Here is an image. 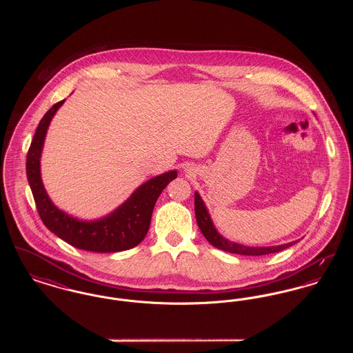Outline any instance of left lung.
Masks as SVG:
<instances>
[{
    "mask_svg": "<svg viewBox=\"0 0 353 353\" xmlns=\"http://www.w3.org/2000/svg\"><path fill=\"white\" fill-rule=\"evenodd\" d=\"M194 213H196L197 225H199L203 236L208 239V242L210 245H213L214 248H217L219 250H223V252L239 254V255H266L271 252L285 250L287 248H290L298 242V241H295V242H290V243L281 245V246H271V248H249V246L230 242V241L225 239L223 236H221L219 232L214 229L212 219L209 217V213H208L199 193H194Z\"/></svg>",
    "mask_w": 353,
    "mask_h": 353,
    "instance_id": "left-lung-1",
    "label": "left lung"
}]
</instances>
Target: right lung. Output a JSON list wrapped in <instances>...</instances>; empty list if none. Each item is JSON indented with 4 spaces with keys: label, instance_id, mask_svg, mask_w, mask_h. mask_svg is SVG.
<instances>
[{
    "label": "right lung",
    "instance_id": "obj_1",
    "mask_svg": "<svg viewBox=\"0 0 353 353\" xmlns=\"http://www.w3.org/2000/svg\"><path fill=\"white\" fill-rule=\"evenodd\" d=\"M63 101L55 103L41 119L28 151L26 176L38 214L50 232L77 249L95 252L130 250L137 246L148 233L154 203L164 188L177 177V172L170 170L153 177L137 188L134 194L114 213L99 221H78L61 212L50 201L42 185L39 159L51 119Z\"/></svg>",
    "mask_w": 353,
    "mask_h": 353
}]
</instances>
